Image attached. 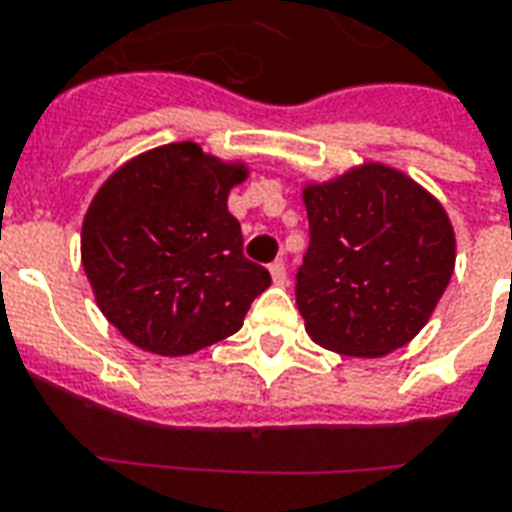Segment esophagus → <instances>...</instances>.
Segmentation results:
<instances>
[{"label": "esophagus", "mask_w": 512, "mask_h": 512, "mask_svg": "<svg viewBox=\"0 0 512 512\" xmlns=\"http://www.w3.org/2000/svg\"><path fill=\"white\" fill-rule=\"evenodd\" d=\"M268 271H271V279H274L276 285H287V268L282 260H274V263L268 266Z\"/></svg>", "instance_id": "obj_1"}]
</instances>
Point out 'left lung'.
I'll list each match as a JSON object with an SVG mask.
<instances>
[{
    "label": "left lung",
    "mask_w": 512,
    "mask_h": 512,
    "mask_svg": "<svg viewBox=\"0 0 512 512\" xmlns=\"http://www.w3.org/2000/svg\"><path fill=\"white\" fill-rule=\"evenodd\" d=\"M309 249L295 274L306 333L325 350L377 358L429 323L456 238L445 208L404 173L363 165L304 192Z\"/></svg>",
    "instance_id": "1"
}]
</instances>
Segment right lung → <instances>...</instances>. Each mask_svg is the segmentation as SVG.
<instances>
[{
	"mask_svg": "<svg viewBox=\"0 0 512 512\" xmlns=\"http://www.w3.org/2000/svg\"><path fill=\"white\" fill-rule=\"evenodd\" d=\"M241 165L198 143L146 151L102 184L86 211L81 257L102 314L132 344L189 355L236 333L271 274L244 257L227 211Z\"/></svg>",
	"mask_w": 512,
	"mask_h": 512,
	"instance_id": "right-lung-1",
	"label": "right lung"
}]
</instances>
